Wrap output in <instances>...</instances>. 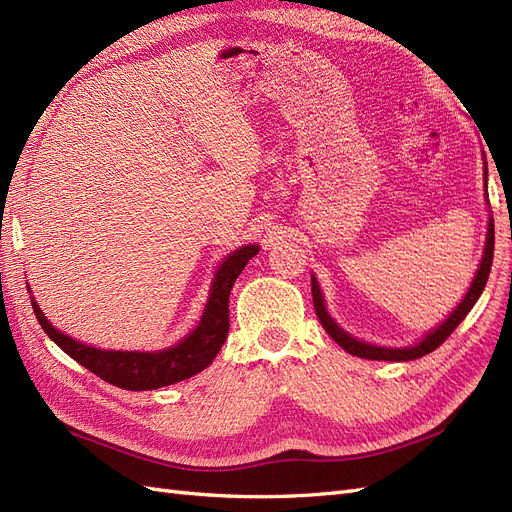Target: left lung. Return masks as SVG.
Masks as SVG:
<instances>
[{
    "label": "left lung",
    "mask_w": 512,
    "mask_h": 512,
    "mask_svg": "<svg viewBox=\"0 0 512 512\" xmlns=\"http://www.w3.org/2000/svg\"><path fill=\"white\" fill-rule=\"evenodd\" d=\"M485 183H487V162H485ZM491 262H493V218L489 220L485 256H483V260H480V269L474 275V282H472L468 294H466V297H463V301L459 303V307L455 309V312L448 316L436 331H431L421 344H416L412 348L369 346V344L359 342V339L350 337L348 333H344L333 322V318L327 314V309H324L322 292L318 288L316 277H312V297H314L316 316H318L320 324L324 327V331H327L339 346H342L346 352H350L354 356H361V359H371V361H412V359H421V356H425V354L436 350L438 346H442L446 339H448V335H451L459 327V322L468 316V312L474 307V303L478 301V297L485 290V284H487L489 273H491Z\"/></svg>",
    "instance_id": "obj_1"
}]
</instances>
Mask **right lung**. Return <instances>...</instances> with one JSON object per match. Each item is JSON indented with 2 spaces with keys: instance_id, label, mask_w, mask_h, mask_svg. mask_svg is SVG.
Listing matches in <instances>:
<instances>
[{
  "instance_id": "obj_1",
  "label": "right lung",
  "mask_w": 512,
  "mask_h": 512,
  "mask_svg": "<svg viewBox=\"0 0 512 512\" xmlns=\"http://www.w3.org/2000/svg\"><path fill=\"white\" fill-rule=\"evenodd\" d=\"M258 250V245H245L224 260L215 275L209 303L198 327L183 342L162 352H111L79 344L76 339L53 329V324L44 318L34 299L32 307L44 333L76 363L87 367L91 374L126 391H153L198 374L218 356L230 327L228 297L232 284Z\"/></svg>"
}]
</instances>
